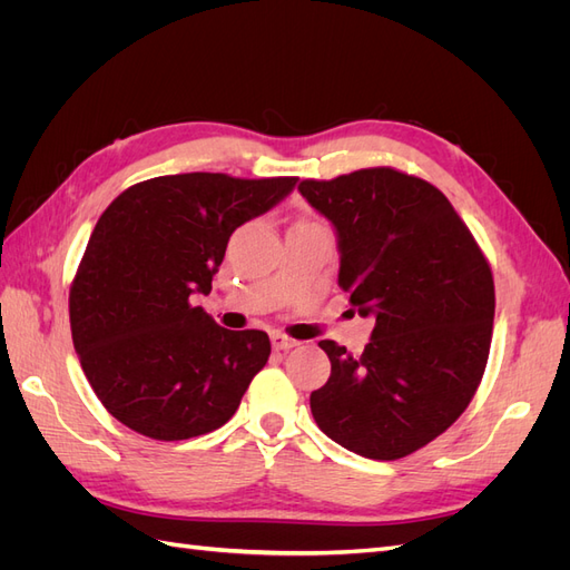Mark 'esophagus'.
<instances>
[{
  "label": "esophagus",
  "mask_w": 570,
  "mask_h": 570,
  "mask_svg": "<svg viewBox=\"0 0 570 570\" xmlns=\"http://www.w3.org/2000/svg\"><path fill=\"white\" fill-rule=\"evenodd\" d=\"M271 344H273L275 352H287V350H292V347H297L299 342L287 337V335H283V333H273V335H271Z\"/></svg>",
  "instance_id": "34e87169"
}]
</instances>
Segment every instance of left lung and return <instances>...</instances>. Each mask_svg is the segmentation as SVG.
<instances>
[{
    "instance_id": "obj_1",
    "label": "left lung",
    "mask_w": 570,
    "mask_h": 570,
    "mask_svg": "<svg viewBox=\"0 0 570 570\" xmlns=\"http://www.w3.org/2000/svg\"><path fill=\"white\" fill-rule=\"evenodd\" d=\"M299 193L335 226L337 283L375 327L361 356L318 347L331 377L312 392L323 433L358 456L394 461L450 428L488 366L494 281L475 237L435 185L390 166Z\"/></svg>"
}]
</instances>
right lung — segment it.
<instances>
[{
    "mask_svg": "<svg viewBox=\"0 0 570 570\" xmlns=\"http://www.w3.org/2000/svg\"><path fill=\"white\" fill-rule=\"evenodd\" d=\"M297 178L180 174L137 183L99 216L68 295L73 347L116 421L151 440L212 433L266 366L264 331H226L209 295L228 239Z\"/></svg>",
    "mask_w": 570,
    "mask_h": 570,
    "instance_id": "right-lung-1",
    "label": "right lung"
}]
</instances>
